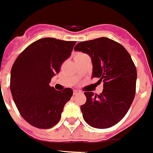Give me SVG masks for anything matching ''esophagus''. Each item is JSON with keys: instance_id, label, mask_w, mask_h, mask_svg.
Listing matches in <instances>:
<instances>
[{"instance_id": "obj_1", "label": "esophagus", "mask_w": 153, "mask_h": 153, "mask_svg": "<svg viewBox=\"0 0 153 153\" xmlns=\"http://www.w3.org/2000/svg\"><path fill=\"white\" fill-rule=\"evenodd\" d=\"M73 94H74V95H76V94H79V91H77V90H74V91H73Z\"/></svg>"}]
</instances>
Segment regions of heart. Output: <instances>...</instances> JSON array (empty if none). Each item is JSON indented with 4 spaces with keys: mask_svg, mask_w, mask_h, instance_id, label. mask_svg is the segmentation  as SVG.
I'll return each mask as SVG.
<instances>
[{
    "mask_svg": "<svg viewBox=\"0 0 153 153\" xmlns=\"http://www.w3.org/2000/svg\"><path fill=\"white\" fill-rule=\"evenodd\" d=\"M85 54H83V53H78L77 54L76 56H75V59H77V58H78V57H81V56H85Z\"/></svg>",
    "mask_w": 153,
    "mask_h": 153,
    "instance_id": "b5f03b06",
    "label": "heart"
}]
</instances>
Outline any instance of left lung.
Masks as SVG:
<instances>
[{
	"label": "left lung",
	"instance_id": "1",
	"mask_svg": "<svg viewBox=\"0 0 153 153\" xmlns=\"http://www.w3.org/2000/svg\"><path fill=\"white\" fill-rule=\"evenodd\" d=\"M74 50L90 56L92 78L103 81L100 94L85 93L87 101L81 105L84 119L93 128H111L125 117L134 99L137 69L131 55L122 45L104 37L78 43Z\"/></svg>",
	"mask_w": 153,
	"mask_h": 153
}]
</instances>
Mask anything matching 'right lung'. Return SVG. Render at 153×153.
Wrapping results in <instances>:
<instances>
[{"mask_svg":"<svg viewBox=\"0 0 153 153\" xmlns=\"http://www.w3.org/2000/svg\"><path fill=\"white\" fill-rule=\"evenodd\" d=\"M76 41L53 38L39 39L27 47L13 65L10 91L22 118L32 126L48 129L59 122L71 88L56 91L51 80L71 56Z\"/></svg>","mask_w":153,"mask_h":153,"instance_id":"right-lung-1","label":"right lung"}]
</instances>
